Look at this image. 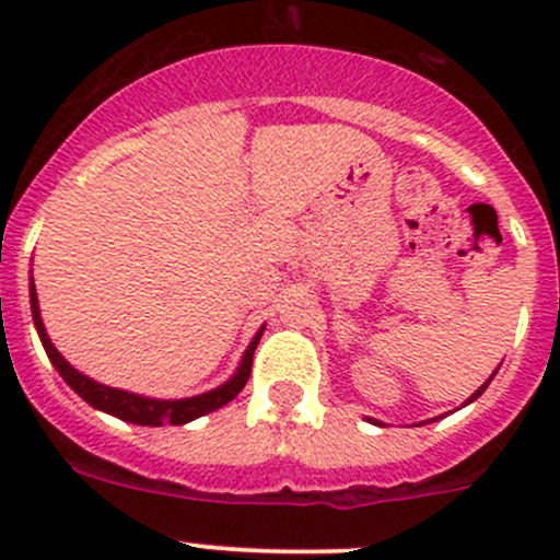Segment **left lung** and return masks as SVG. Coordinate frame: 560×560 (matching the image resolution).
I'll use <instances>...</instances> for the list:
<instances>
[{
    "label": "left lung",
    "instance_id": "1",
    "mask_svg": "<svg viewBox=\"0 0 560 560\" xmlns=\"http://www.w3.org/2000/svg\"><path fill=\"white\" fill-rule=\"evenodd\" d=\"M495 371H499V369H495ZM495 371H493V374H490V380H488V382H485V385L477 389V393H471V395H468V398H466V400H463V406L474 404V400H477V398H479V395H482V393H485V389H488V385H490V382H493ZM365 420H369V422H374V425H382V422H380V420H374V417H365ZM425 422H428V420H425Z\"/></svg>",
    "mask_w": 560,
    "mask_h": 560
}]
</instances>
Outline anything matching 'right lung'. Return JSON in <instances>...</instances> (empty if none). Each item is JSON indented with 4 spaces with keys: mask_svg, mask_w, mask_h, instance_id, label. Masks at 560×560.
Instances as JSON below:
<instances>
[{
    "mask_svg": "<svg viewBox=\"0 0 560 560\" xmlns=\"http://www.w3.org/2000/svg\"><path fill=\"white\" fill-rule=\"evenodd\" d=\"M30 303H32V319H35V330L43 341L45 354L54 363V369L59 371L61 380L67 382L83 400H86L92 409L105 411V415L118 417L124 422H132V425H186V422L197 420V417H206L211 411L222 409L224 404L235 398L241 389L246 387L248 374H252V360H254V349H257L259 338H262L265 325L254 332V338L248 341L244 358H241L238 369L233 371L228 382H222L219 387L208 389V393L191 395V398H151V395H140V393H129V389H118L110 385H103V382L92 380L83 371H78L70 360H65V354L54 347L50 341L48 330H45L43 314H39V301H37V290H35V276H30Z\"/></svg>",
    "mask_w": 560,
    "mask_h": 560,
    "instance_id": "obj_1",
    "label": "right lung"
}]
</instances>
